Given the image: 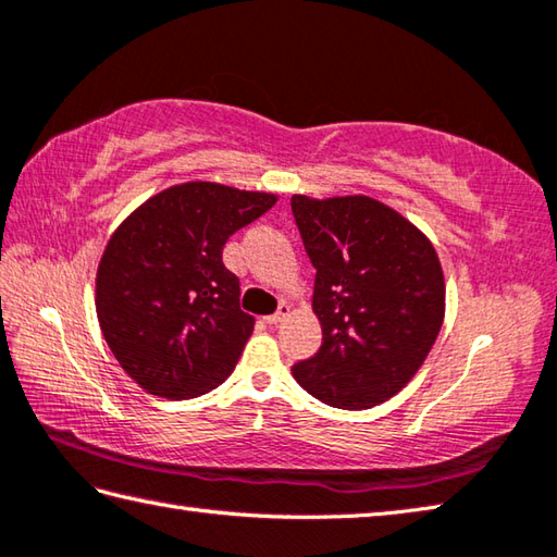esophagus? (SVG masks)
<instances>
[{
  "mask_svg": "<svg viewBox=\"0 0 557 557\" xmlns=\"http://www.w3.org/2000/svg\"><path fill=\"white\" fill-rule=\"evenodd\" d=\"M287 315H289V307H287V304H282L277 313H270V315H265V323H270V325H280L282 321H287Z\"/></svg>",
  "mask_w": 557,
  "mask_h": 557,
  "instance_id": "obj_1",
  "label": "esophagus"
}]
</instances>
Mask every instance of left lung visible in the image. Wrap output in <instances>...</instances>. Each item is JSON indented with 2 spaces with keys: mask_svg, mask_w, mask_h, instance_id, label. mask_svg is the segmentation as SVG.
I'll use <instances>...</instances> for the list:
<instances>
[{
  "mask_svg": "<svg viewBox=\"0 0 557 557\" xmlns=\"http://www.w3.org/2000/svg\"><path fill=\"white\" fill-rule=\"evenodd\" d=\"M292 214L315 268L313 313L323 343L292 367L313 398L364 410L418 374L444 321L437 250L394 207L367 195H292Z\"/></svg>",
  "mask_w": 557,
  "mask_h": 557,
  "instance_id": "1",
  "label": "left lung"
}]
</instances>
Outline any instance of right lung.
Returning a JSON list of instances; mask_svg holds the SVG:
<instances>
[{
  "mask_svg": "<svg viewBox=\"0 0 557 557\" xmlns=\"http://www.w3.org/2000/svg\"><path fill=\"white\" fill-rule=\"evenodd\" d=\"M277 195L190 181L151 195L120 224L96 272V313L127 376L151 396H202L234 372L253 333L226 238Z\"/></svg>",
  "mask_w": 557,
  "mask_h": 557,
  "instance_id": "1",
  "label": "right lung"
}]
</instances>
